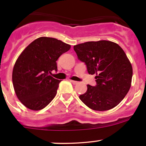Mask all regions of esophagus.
Wrapping results in <instances>:
<instances>
[{"label": "esophagus", "instance_id": "1", "mask_svg": "<svg viewBox=\"0 0 146 146\" xmlns=\"http://www.w3.org/2000/svg\"><path fill=\"white\" fill-rule=\"evenodd\" d=\"M70 82H72L73 84H78V82H76V81H73V80H70Z\"/></svg>", "mask_w": 146, "mask_h": 146}]
</instances>
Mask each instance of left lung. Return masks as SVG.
<instances>
[{"label":"left lung","instance_id":"obj_1","mask_svg":"<svg viewBox=\"0 0 146 146\" xmlns=\"http://www.w3.org/2000/svg\"><path fill=\"white\" fill-rule=\"evenodd\" d=\"M78 58L86 64L90 74H96L97 85H87L79 98L94 110L105 111L117 106L131 85L133 69L123 49L106 40L88 41L74 46Z\"/></svg>","mask_w":146,"mask_h":146}]
</instances>
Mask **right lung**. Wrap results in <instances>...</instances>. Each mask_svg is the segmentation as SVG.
I'll return each instance as SVG.
<instances>
[{"instance_id": "add662e5", "label": "right lung", "mask_w": 146, "mask_h": 146, "mask_svg": "<svg viewBox=\"0 0 146 146\" xmlns=\"http://www.w3.org/2000/svg\"><path fill=\"white\" fill-rule=\"evenodd\" d=\"M71 46L50 37H39L31 42L16 60L13 84L17 98L26 108L40 110L52 101L60 80L52 77L57 71L56 61Z\"/></svg>"}]
</instances>
